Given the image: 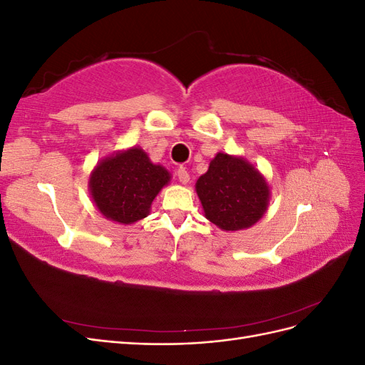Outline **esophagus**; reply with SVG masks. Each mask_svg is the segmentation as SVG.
<instances>
[{
	"label": "esophagus",
	"instance_id": "obj_1",
	"mask_svg": "<svg viewBox=\"0 0 365 365\" xmlns=\"http://www.w3.org/2000/svg\"><path fill=\"white\" fill-rule=\"evenodd\" d=\"M176 175H178V180L181 184H187L190 181V176H189V172L185 170V168H180L178 172H176Z\"/></svg>",
	"mask_w": 365,
	"mask_h": 365
}]
</instances>
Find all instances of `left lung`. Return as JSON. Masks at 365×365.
Here are the masks:
<instances>
[{
  "label": "left lung",
  "instance_id": "obj_1",
  "mask_svg": "<svg viewBox=\"0 0 365 365\" xmlns=\"http://www.w3.org/2000/svg\"><path fill=\"white\" fill-rule=\"evenodd\" d=\"M204 216L224 231L247 230L267 213L271 189L259 169L242 157L217 152L196 181Z\"/></svg>",
  "mask_w": 365,
  "mask_h": 365
}]
</instances>
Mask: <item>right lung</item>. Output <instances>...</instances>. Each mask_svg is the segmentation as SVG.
<instances>
[{
	"instance_id": "obj_1",
	"label": "right lung",
	"mask_w": 365,
	"mask_h": 365,
	"mask_svg": "<svg viewBox=\"0 0 365 365\" xmlns=\"http://www.w3.org/2000/svg\"><path fill=\"white\" fill-rule=\"evenodd\" d=\"M170 178L168 169L152 163L140 146H132L98 161L91 170L88 189L103 217L130 225L150 213L153 200Z\"/></svg>"
}]
</instances>
